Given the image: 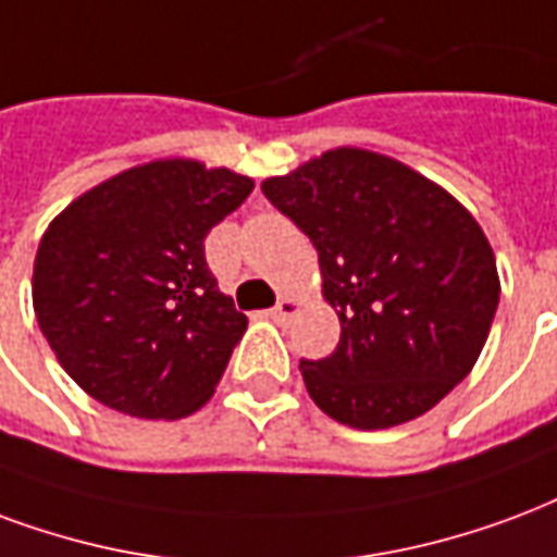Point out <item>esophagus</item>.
I'll return each instance as SVG.
<instances>
[{
    "instance_id": "34e87169",
    "label": "esophagus",
    "mask_w": 557,
    "mask_h": 557,
    "mask_svg": "<svg viewBox=\"0 0 557 557\" xmlns=\"http://www.w3.org/2000/svg\"><path fill=\"white\" fill-rule=\"evenodd\" d=\"M298 312H300V300L298 298H280L277 307L268 312V315H271L274 321H289V319H295Z\"/></svg>"
}]
</instances>
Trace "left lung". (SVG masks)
<instances>
[{
    "label": "left lung",
    "mask_w": 557,
    "mask_h": 557,
    "mask_svg": "<svg viewBox=\"0 0 557 557\" xmlns=\"http://www.w3.org/2000/svg\"><path fill=\"white\" fill-rule=\"evenodd\" d=\"M319 250L339 345L300 360L307 393L357 431L413 422L463 381L498 307L496 257L467 206L410 164L336 147L262 180Z\"/></svg>",
    "instance_id": "obj_1"
}]
</instances>
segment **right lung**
<instances>
[{
  "instance_id": "add662e5",
  "label": "right lung",
  "mask_w": 557,
  "mask_h": 557,
  "mask_svg": "<svg viewBox=\"0 0 557 557\" xmlns=\"http://www.w3.org/2000/svg\"><path fill=\"white\" fill-rule=\"evenodd\" d=\"M250 191V176L171 156L102 180L49 221L32 307L90 398L171 422L215 395L247 319L218 289L203 238Z\"/></svg>"
}]
</instances>
